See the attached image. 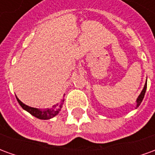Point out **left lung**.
Listing matches in <instances>:
<instances>
[{
	"instance_id": "left-lung-1",
	"label": "left lung",
	"mask_w": 155,
	"mask_h": 155,
	"mask_svg": "<svg viewBox=\"0 0 155 155\" xmlns=\"http://www.w3.org/2000/svg\"><path fill=\"white\" fill-rule=\"evenodd\" d=\"M146 88H147V80H146V83H145L144 86H143V89L142 90V91H141V93H140V95H139L138 98H137L136 108H138L139 106H140V104H141V102H142V101H143V97H144V94H145V92H146Z\"/></svg>"
}]
</instances>
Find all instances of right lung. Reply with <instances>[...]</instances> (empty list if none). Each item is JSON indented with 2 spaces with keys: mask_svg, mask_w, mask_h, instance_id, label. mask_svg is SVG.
I'll list each match as a JSON object with an SVG mask.
<instances>
[{
  "mask_svg": "<svg viewBox=\"0 0 155 155\" xmlns=\"http://www.w3.org/2000/svg\"><path fill=\"white\" fill-rule=\"evenodd\" d=\"M16 100H17L18 103L21 106L23 110H25L27 112H29L31 115L35 116V118H38L40 120H50V119L53 118L55 115H57L61 111L64 101V100H62L60 102V104H56V105H54L53 108H51V109H46V110H40V109H36V108H33L26 105L24 103H22L17 97H16Z\"/></svg>",
  "mask_w": 155,
  "mask_h": 155,
  "instance_id": "right-lung-1",
  "label": "right lung"
}]
</instances>
